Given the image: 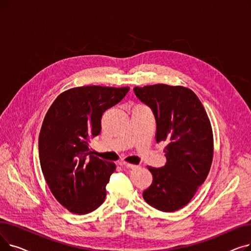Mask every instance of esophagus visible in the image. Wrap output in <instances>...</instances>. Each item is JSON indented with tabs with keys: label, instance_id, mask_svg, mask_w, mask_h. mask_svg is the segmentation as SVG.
<instances>
[{
	"label": "esophagus",
	"instance_id": "obj_1",
	"mask_svg": "<svg viewBox=\"0 0 251 251\" xmlns=\"http://www.w3.org/2000/svg\"><path fill=\"white\" fill-rule=\"evenodd\" d=\"M120 165H121V166H124V167H126V168H128V169H134V168H137V167H138V166H136V165L125 163V162H121Z\"/></svg>",
	"mask_w": 251,
	"mask_h": 251
}]
</instances>
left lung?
Instances as JSON below:
<instances>
[{"label": "left lung", "instance_id": "1", "mask_svg": "<svg viewBox=\"0 0 251 251\" xmlns=\"http://www.w3.org/2000/svg\"><path fill=\"white\" fill-rule=\"evenodd\" d=\"M134 94L153 112L156 142L168 143L166 165L148 166L152 183L143 199L162 212H175L192 200L208 175L214 155L212 125L201 101L187 87L136 86Z\"/></svg>", "mask_w": 251, "mask_h": 251}]
</instances>
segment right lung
Masks as SVG:
<instances>
[{"mask_svg": "<svg viewBox=\"0 0 251 251\" xmlns=\"http://www.w3.org/2000/svg\"><path fill=\"white\" fill-rule=\"evenodd\" d=\"M128 90L100 85L70 88L46 114L38 139L39 162L52 195L73 214L91 213L104 201L116 166L90 154L89 142L100 132L102 114Z\"/></svg>", "mask_w": 251, "mask_h": 251, "instance_id": "1", "label": "right lung"}]
</instances>
